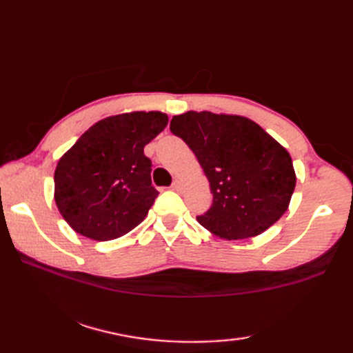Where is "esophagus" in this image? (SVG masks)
I'll return each mask as SVG.
<instances>
[{"mask_svg":"<svg viewBox=\"0 0 353 353\" xmlns=\"http://www.w3.org/2000/svg\"><path fill=\"white\" fill-rule=\"evenodd\" d=\"M182 182L181 181H174V182H172V186H171V188L172 190H174V191H181L182 190Z\"/></svg>","mask_w":353,"mask_h":353,"instance_id":"esophagus-1","label":"esophagus"}]
</instances>
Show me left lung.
Instances as JSON below:
<instances>
[{"label":"left lung","mask_w":353,"mask_h":353,"mask_svg":"<svg viewBox=\"0 0 353 353\" xmlns=\"http://www.w3.org/2000/svg\"><path fill=\"white\" fill-rule=\"evenodd\" d=\"M170 130L182 138L203 168L212 206L197 221L223 239L261 235L290 206L296 172L290 153L241 115L185 112Z\"/></svg>","instance_id":"1"}]
</instances>
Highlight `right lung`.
<instances>
[{
	"instance_id": "obj_1",
	"label": "right lung",
	"mask_w": 353,
	"mask_h": 353,
	"mask_svg": "<svg viewBox=\"0 0 353 353\" xmlns=\"http://www.w3.org/2000/svg\"><path fill=\"white\" fill-rule=\"evenodd\" d=\"M168 124L162 112L108 117L81 134L57 162L54 200L65 221L95 241L129 234L157 192L144 147Z\"/></svg>"
}]
</instances>
